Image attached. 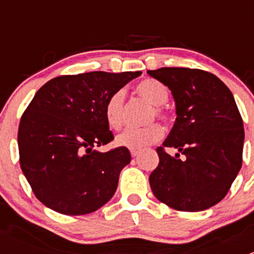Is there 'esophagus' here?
I'll return each instance as SVG.
<instances>
[{
    "label": "esophagus",
    "mask_w": 254,
    "mask_h": 254,
    "mask_svg": "<svg viewBox=\"0 0 254 254\" xmlns=\"http://www.w3.org/2000/svg\"><path fill=\"white\" fill-rule=\"evenodd\" d=\"M130 153H131L132 157H136V156L140 153V150H130Z\"/></svg>",
    "instance_id": "1"
}]
</instances>
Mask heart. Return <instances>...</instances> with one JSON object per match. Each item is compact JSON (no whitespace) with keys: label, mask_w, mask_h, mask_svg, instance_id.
Listing matches in <instances>:
<instances>
[{"label":"heart","mask_w":254,"mask_h":254,"mask_svg":"<svg viewBox=\"0 0 254 254\" xmlns=\"http://www.w3.org/2000/svg\"><path fill=\"white\" fill-rule=\"evenodd\" d=\"M137 93L146 101L155 106V114L163 117L161 106L168 101V91L162 83L156 79H143L135 87ZM123 107H124V91L118 89L107 99L104 106V119L112 129H119L123 124ZM163 130L160 124L153 123L143 127H127L117 136V143L119 146L140 150L145 146L153 143L162 137Z\"/></svg>","instance_id":"b5f03b06"}]
</instances>
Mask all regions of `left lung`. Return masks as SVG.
I'll use <instances>...</instances> for the list:
<instances>
[{
	"label": "left lung",
	"mask_w": 254,
	"mask_h": 254,
	"mask_svg": "<svg viewBox=\"0 0 254 254\" xmlns=\"http://www.w3.org/2000/svg\"><path fill=\"white\" fill-rule=\"evenodd\" d=\"M167 86L176 103V122L163 141L176 157L157 148L150 175L156 198L179 211H203L225 198L242 166L243 122L231 91L203 70L162 67L147 71Z\"/></svg>",
	"instance_id": "8db88e82"
}]
</instances>
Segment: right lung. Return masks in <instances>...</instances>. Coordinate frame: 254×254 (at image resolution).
Masks as SVG:
<instances>
[{
	"label": "right lung",
	"mask_w": 254,
	"mask_h": 254,
	"mask_svg": "<svg viewBox=\"0 0 254 254\" xmlns=\"http://www.w3.org/2000/svg\"><path fill=\"white\" fill-rule=\"evenodd\" d=\"M141 72L60 76L35 93L18 129L20 168L35 196L64 215L108 203L131 161L127 147L101 152L114 136L104 119L109 97Z\"/></svg>",
	"instance_id": "add662e5"
}]
</instances>
